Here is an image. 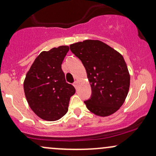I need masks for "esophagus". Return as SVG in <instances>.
I'll list each match as a JSON object with an SVG mask.
<instances>
[{"mask_svg": "<svg viewBox=\"0 0 156 156\" xmlns=\"http://www.w3.org/2000/svg\"><path fill=\"white\" fill-rule=\"evenodd\" d=\"M78 80H76V81L74 82V83H73V85H74V87L77 88V87H78Z\"/></svg>", "mask_w": 156, "mask_h": 156, "instance_id": "obj_1", "label": "esophagus"}]
</instances>
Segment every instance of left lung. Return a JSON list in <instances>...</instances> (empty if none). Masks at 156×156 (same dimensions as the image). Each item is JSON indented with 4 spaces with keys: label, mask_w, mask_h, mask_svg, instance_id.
I'll return each mask as SVG.
<instances>
[{
    "label": "left lung",
    "mask_w": 156,
    "mask_h": 156,
    "mask_svg": "<svg viewBox=\"0 0 156 156\" xmlns=\"http://www.w3.org/2000/svg\"><path fill=\"white\" fill-rule=\"evenodd\" d=\"M81 61L92 88L90 99L84 101L91 112L100 117L119 110L130 87V74L119 52L100 40L87 39L69 45Z\"/></svg>",
    "instance_id": "left-lung-1"
}]
</instances>
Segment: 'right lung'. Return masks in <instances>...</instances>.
I'll list each match as a JSON object with an SVG mask.
<instances>
[{
    "label": "right lung",
    "mask_w": 156,
    "mask_h": 156,
    "mask_svg": "<svg viewBox=\"0 0 156 156\" xmlns=\"http://www.w3.org/2000/svg\"><path fill=\"white\" fill-rule=\"evenodd\" d=\"M69 46L42 51L32 64L25 78V95L31 110L47 121H55L68 111L74 87L66 82L62 64Z\"/></svg>",
    "instance_id": "obj_1"
}]
</instances>
